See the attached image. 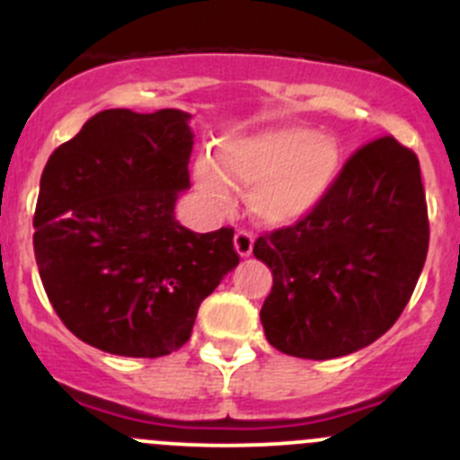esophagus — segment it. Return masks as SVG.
I'll return each mask as SVG.
<instances>
[{
    "instance_id": "esophagus-1",
    "label": "esophagus",
    "mask_w": 460,
    "mask_h": 460,
    "mask_svg": "<svg viewBox=\"0 0 460 460\" xmlns=\"http://www.w3.org/2000/svg\"><path fill=\"white\" fill-rule=\"evenodd\" d=\"M234 243H235V252H238L240 256H243V258L249 256V253H252V249H253V235H252V231L238 229V231H235Z\"/></svg>"
}]
</instances>
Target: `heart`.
<instances>
[{
    "mask_svg": "<svg viewBox=\"0 0 460 460\" xmlns=\"http://www.w3.org/2000/svg\"><path fill=\"white\" fill-rule=\"evenodd\" d=\"M341 172V148L325 132L298 126L271 128L231 137L220 146V171L199 162L198 181L220 207L229 204V186L249 190V204L267 225H292L314 213L332 193Z\"/></svg>",
    "mask_w": 460,
    "mask_h": 460,
    "instance_id": "b5f03b06",
    "label": "heart"
}]
</instances>
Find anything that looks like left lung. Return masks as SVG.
<instances>
[{"label":"left lung","instance_id":"left-lung-1","mask_svg":"<svg viewBox=\"0 0 460 460\" xmlns=\"http://www.w3.org/2000/svg\"><path fill=\"white\" fill-rule=\"evenodd\" d=\"M427 249L416 153L394 137L368 141L314 213L253 243L274 276L261 310L267 341L303 359L364 349L402 314Z\"/></svg>","mask_w":460,"mask_h":460}]
</instances>
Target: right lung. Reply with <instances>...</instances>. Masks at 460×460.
Returning a JSON list of instances; mask_svg holds the SVG:
<instances>
[{
  "label": "right lung",
  "instance_id": "add662e5",
  "mask_svg": "<svg viewBox=\"0 0 460 460\" xmlns=\"http://www.w3.org/2000/svg\"><path fill=\"white\" fill-rule=\"evenodd\" d=\"M190 114L102 110L53 150L40 180L33 249L62 323L123 358H162L190 337L199 303L240 262L234 229L195 234Z\"/></svg>",
  "mask_w": 460,
  "mask_h": 460
}]
</instances>
